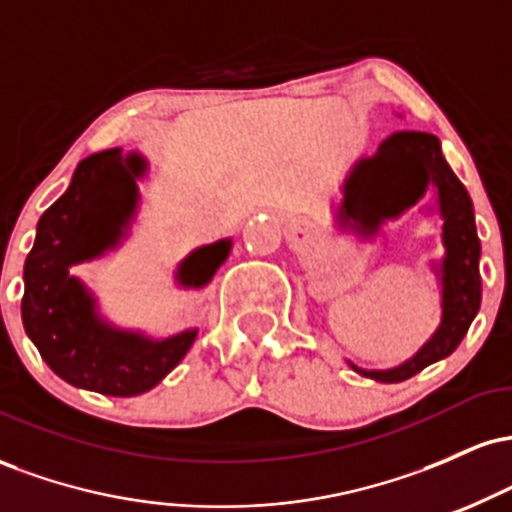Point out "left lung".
<instances>
[{
    "instance_id": "1",
    "label": "left lung",
    "mask_w": 512,
    "mask_h": 512,
    "mask_svg": "<svg viewBox=\"0 0 512 512\" xmlns=\"http://www.w3.org/2000/svg\"><path fill=\"white\" fill-rule=\"evenodd\" d=\"M428 182L438 187L443 240L448 255L443 260V322L431 342L411 361L392 370H361L356 373L380 383H402L426 366L450 356L467 334L481 305L479 255L481 245L474 226L472 199L455 178L440 142L426 132H397L380 144L378 154L363 158L346 180L344 216L366 231H375L383 219L399 216L416 204Z\"/></svg>"
}]
</instances>
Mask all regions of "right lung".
I'll use <instances>...</instances> for the list:
<instances>
[{
  "label": "right lung",
  "instance_id": "obj_1",
  "mask_svg": "<svg viewBox=\"0 0 512 512\" xmlns=\"http://www.w3.org/2000/svg\"><path fill=\"white\" fill-rule=\"evenodd\" d=\"M139 156L122 149L93 154L74 170L72 185L40 216L33 250L23 267L21 317L28 337L62 380L113 397L142 395L182 361L197 332L151 339L113 330L98 320L93 298L69 267L115 245L137 207ZM231 250V240L192 252L180 264V284L204 286Z\"/></svg>",
  "mask_w": 512,
  "mask_h": 512
}]
</instances>
